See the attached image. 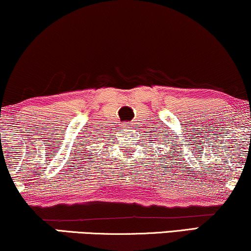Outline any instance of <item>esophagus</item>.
<instances>
[{"label":"esophagus","mask_w":251,"mask_h":251,"mask_svg":"<svg viewBox=\"0 0 251 251\" xmlns=\"http://www.w3.org/2000/svg\"><path fill=\"white\" fill-rule=\"evenodd\" d=\"M122 128L125 129V131H126V129H127V128H132V127H131V123H123V124H122Z\"/></svg>","instance_id":"1"}]
</instances>
